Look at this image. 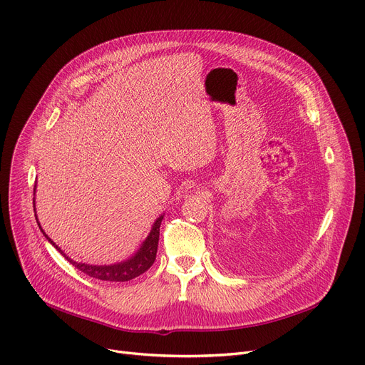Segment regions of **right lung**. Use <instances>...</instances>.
<instances>
[{
	"mask_svg": "<svg viewBox=\"0 0 365 365\" xmlns=\"http://www.w3.org/2000/svg\"><path fill=\"white\" fill-rule=\"evenodd\" d=\"M34 207H35V199H34ZM35 210V209H34ZM36 216V215H35ZM163 216H159L156 219V222L153 223L152 231L148 235L146 241L140 247V250L137 253L121 263L117 264H110V266H92V264H85V263H77L74 260H71L68 256H66L63 253V250L55 244L41 228L39 222L38 225L41 228V231L43 232V235L46 237V240L57 248L60 253L74 266L77 267L80 272H83L85 274L93 277V279H99V280H109V282H125V280H131L140 274H143L148 269H150V266L155 263L156 259V251H158V242H159V228H160V222H162ZM38 220V216H36Z\"/></svg>",
	"mask_w": 365,
	"mask_h": 365,
	"instance_id": "obj_1",
	"label": "right lung"
}]
</instances>
